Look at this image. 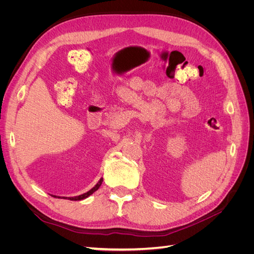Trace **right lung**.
<instances>
[{
  "label": "right lung",
  "instance_id": "obj_1",
  "mask_svg": "<svg viewBox=\"0 0 254 254\" xmlns=\"http://www.w3.org/2000/svg\"><path fill=\"white\" fill-rule=\"evenodd\" d=\"M102 182H103V178H101L99 179V181L95 184V186L92 188L90 190H88L87 193H83V194H81V195H79V196H74V197H64V198H67L68 200H82V199H86V198H88L90 195H92L94 193V191H96L98 189H99V187L102 186ZM55 197H57V196H55ZM59 198V197H58Z\"/></svg>",
  "mask_w": 254,
  "mask_h": 254
}]
</instances>
